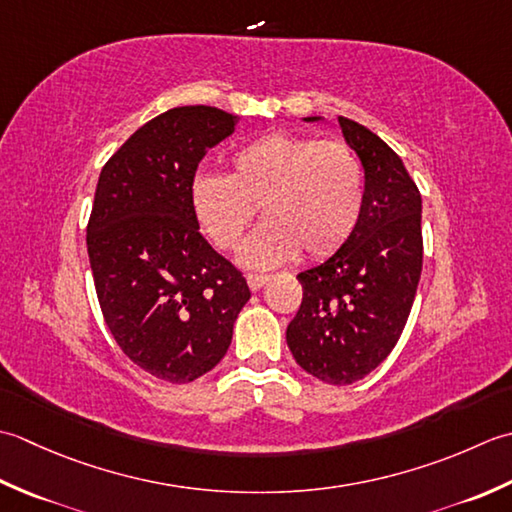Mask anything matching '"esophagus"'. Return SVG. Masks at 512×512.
Listing matches in <instances>:
<instances>
[{
  "label": "esophagus",
  "instance_id": "obj_1",
  "mask_svg": "<svg viewBox=\"0 0 512 512\" xmlns=\"http://www.w3.org/2000/svg\"><path fill=\"white\" fill-rule=\"evenodd\" d=\"M267 283H269V276H265V274H249L247 276V285L252 291H258L260 287H265Z\"/></svg>",
  "mask_w": 512,
  "mask_h": 512
}]
</instances>
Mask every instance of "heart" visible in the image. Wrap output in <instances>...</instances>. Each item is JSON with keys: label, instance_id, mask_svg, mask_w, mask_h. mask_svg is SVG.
I'll return each instance as SVG.
<instances>
[{"label": "heart", "instance_id": "1", "mask_svg": "<svg viewBox=\"0 0 512 512\" xmlns=\"http://www.w3.org/2000/svg\"><path fill=\"white\" fill-rule=\"evenodd\" d=\"M364 194L362 161L349 143L274 132L236 150L229 176L198 174L192 207L205 236L229 252L260 205L265 221L247 238L241 263L274 267L300 249L309 258L340 249L358 227Z\"/></svg>", "mask_w": 512, "mask_h": 512}]
</instances>
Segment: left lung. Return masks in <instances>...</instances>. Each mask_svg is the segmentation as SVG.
<instances>
[{
    "label": "left lung",
    "mask_w": 512,
    "mask_h": 512,
    "mask_svg": "<svg viewBox=\"0 0 512 512\" xmlns=\"http://www.w3.org/2000/svg\"><path fill=\"white\" fill-rule=\"evenodd\" d=\"M338 123L364 168L362 216L336 254L298 274L302 302L287 344L309 375L353 384L389 356L411 314L422 274V196L378 134L344 117Z\"/></svg>",
    "instance_id": "left-lung-1"
}]
</instances>
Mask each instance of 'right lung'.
Segmentation results:
<instances>
[{"mask_svg": "<svg viewBox=\"0 0 512 512\" xmlns=\"http://www.w3.org/2000/svg\"><path fill=\"white\" fill-rule=\"evenodd\" d=\"M236 114L181 106L159 114L110 156L88 221L97 298L121 351L172 384L212 371L229 349L249 287L198 232L192 183Z\"/></svg>", "mask_w": 512, "mask_h": 512, "instance_id": "obj_1", "label": "right lung"}]
</instances>
